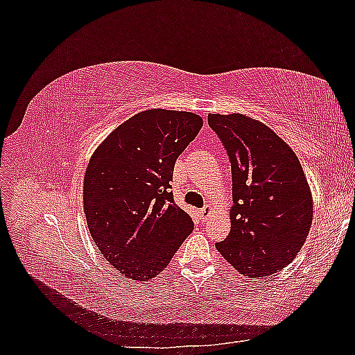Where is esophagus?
<instances>
[{
  "instance_id": "1",
  "label": "esophagus",
  "mask_w": 355,
  "mask_h": 355,
  "mask_svg": "<svg viewBox=\"0 0 355 355\" xmlns=\"http://www.w3.org/2000/svg\"><path fill=\"white\" fill-rule=\"evenodd\" d=\"M200 214H201L202 219H207V218L210 216V214H211V207H210V206H204V207L201 209Z\"/></svg>"
}]
</instances>
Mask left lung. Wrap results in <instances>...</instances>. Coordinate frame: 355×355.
I'll return each instance as SVG.
<instances>
[{
    "label": "left lung",
    "mask_w": 355,
    "mask_h": 355,
    "mask_svg": "<svg viewBox=\"0 0 355 355\" xmlns=\"http://www.w3.org/2000/svg\"><path fill=\"white\" fill-rule=\"evenodd\" d=\"M230 157L231 231L216 243L235 270L272 275L292 262L313 223V197L296 154L270 127L241 114H209Z\"/></svg>",
    "instance_id": "obj_1"
}]
</instances>
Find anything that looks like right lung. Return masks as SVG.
Returning a JSON list of instances; mask_svg holds the SVG:
<instances>
[{"mask_svg":"<svg viewBox=\"0 0 355 355\" xmlns=\"http://www.w3.org/2000/svg\"><path fill=\"white\" fill-rule=\"evenodd\" d=\"M202 127L191 112L148 110L105 139L84 176V213L101 253L125 278L158 275L194 228L170 182Z\"/></svg>","mask_w":355,"mask_h":355,"instance_id":"1","label":"right lung"}]
</instances>
